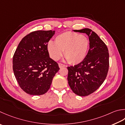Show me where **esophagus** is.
<instances>
[{
	"label": "esophagus",
	"instance_id": "esophagus-1",
	"mask_svg": "<svg viewBox=\"0 0 125 125\" xmlns=\"http://www.w3.org/2000/svg\"><path fill=\"white\" fill-rule=\"evenodd\" d=\"M58 66H59V67L60 68H62V67H65V65L63 64H62V63H58Z\"/></svg>",
	"mask_w": 125,
	"mask_h": 125
}]
</instances>
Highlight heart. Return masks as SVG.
I'll use <instances>...</instances> for the list:
<instances>
[{
	"label": "heart",
	"mask_w": 125,
	"mask_h": 125,
	"mask_svg": "<svg viewBox=\"0 0 125 125\" xmlns=\"http://www.w3.org/2000/svg\"><path fill=\"white\" fill-rule=\"evenodd\" d=\"M55 40V42L49 41L47 44V50L53 60L60 59L63 51L65 60L71 64H79L84 60L89 45V41L85 36L67 31L56 36Z\"/></svg>",
	"instance_id": "1"
}]
</instances>
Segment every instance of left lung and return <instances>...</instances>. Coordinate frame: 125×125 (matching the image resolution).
Returning a JSON list of instances; mask_svg holds the SVG:
<instances>
[{
  "label": "left lung",
  "mask_w": 125,
  "mask_h": 125,
  "mask_svg": "<svg viewBox=\"0 0 125 125\" xmlns=\"http://www.w3.org/2000/svg\"><path fill=\"white\" fill-rule=\"evenodd\" d=\"M88 36L89 49L84 60L74 67H68V81L73 92L79 96L93 93L101 86L109 68V53L106 45L91 29L73 30Z\"/></svg>",
  "instance_id": "obj_1"
}]
</instances>
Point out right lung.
Segmentation results:
<instances>
[{
    "mask_svg": "<svg viewBox=\"0 0 125 125\" xmlns=\"http://www.w3.org/2000/svg\"><path fill=\"white\" fill-rule=\"evenodd\" d=\"M55 31L32 32L22 39L13 57V70L19 86L30 95H41L49 89L60 70L50 57L47 44Z\"/></svg>",
    "mask_w": 125,
    "mask_h": 125,
    "instance_id": "add662e5",
    "label": "right lung"
}]
</instances>
